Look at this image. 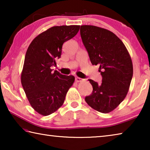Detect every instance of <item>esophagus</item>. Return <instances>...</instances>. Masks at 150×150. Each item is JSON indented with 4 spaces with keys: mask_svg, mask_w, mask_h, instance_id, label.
<instances>
[{
    "mask_svg": "<svg viewBox=\"0 0 150 150\" xmlns=\"http://www.w3.org/2000/svg\"><path fill=\"white\" fill-rule=\"evenodd\" d=\"M84 79H83L79 78V77H75V81L76 82H81V81H83Z\"/></svg>",
    "mask_w": 150,
    "mask_h": 150,
    "instance_id": "obj_1",
    "label": "esophagus"
}]
</instances>
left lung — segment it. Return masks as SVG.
Returning a JSON list of instances; mask_svg holds the SVG:
<instances>
[{
	"label": "left lung",
	"instance_id": "left-lung-1",
	"mask_svg": "<svg viewBox=\"0 0 150 150\" xmlns=\"http://www.w3.org/2000/svg\"><path fill=\"white\" fill-rule=\"evenodd\" d=\"M80 34L91 63L99 66L103 77L101 84L88 79L93 90L85 101L95 110L108 113L128 93L133 75L131 57L123 42L108 30L83 25Z\"/></svg>",
	"mask_w": 150,
	"mask_h": 150
}]
</instances>
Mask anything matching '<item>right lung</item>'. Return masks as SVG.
I'll return each mask as SVG.
<instances>
[{
	"label": "right lung",
	"instance_id": "right-lung-1",
	"mask_svg": "<svg viewBox=\"0 0 150 150\" xmlns=\"http://www.w3.org/2000/svg\"><path fill=\"white\" fill-rule=\"evenodd\" d=\"M80 26H54L32 40L25 55L21 83L30 105L43 116L57 110L75 77L53 71L55 60L61 57L63 43L73 38Z\"/></svg>",
	"mask_w": 150,
	"mask_h": 150
}]
</instances>
